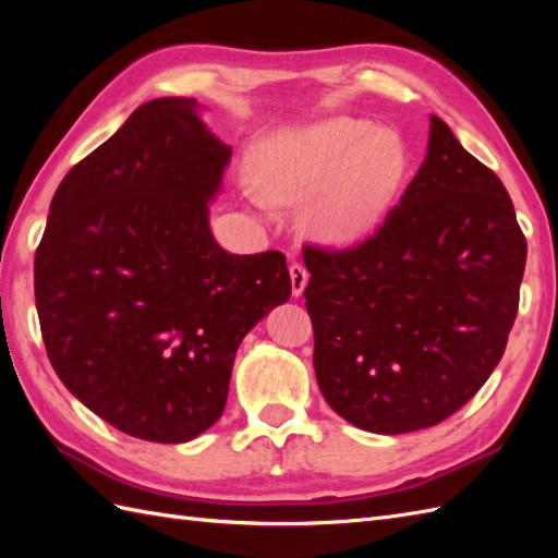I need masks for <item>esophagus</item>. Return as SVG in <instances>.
<instances>
[{
    "mask_svg": "<svg viewBox=\"0 0 558 558\" xmlns=\"http://www.w3.org/2000/svg\"><path fill=\"white\" fill-rule=\"evenodd\" d=\"M290 280H292V294L294 298H302V292L306 288V282H310V270H306L302 264H294L290 266Z\"/></svg>",
    "mask_w": 558,
    "mask_h": 558,
    "instance_id": "34e87169",
    "label": "esophagus"
}]
</instances>
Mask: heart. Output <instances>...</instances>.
Listing matches in <instances>:
<instances>
[{
	"label": "heart",
	"mask_w": 558,
	"mask_h": 558,
	"mask_svg": "<svg viewBox=\"0 0 558 558\" xmlns=\"http://www.w3.org/2000/svg\"><path fill=\"white\" fill-rule=\"evenodd\" d=\"M408 174V146L396 129L357 117L282 126L256 146L258 189L246 198L294 204L306 195L304 222L328 244H354L384 220Z\"/></svg>",
	"instance_id": "heart-1"
}]
</instances>
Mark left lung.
<instances>
[{"label":"left lung","mask_w":558,"mask_h":558,"mask_svg":"<svg viewBox=\"0 0 558 558\" xmlns=\"http://www.w3.org/2000/svg\"><path fill=\"white\" fill-rule=\"evenodd\" d=\"M527 244L487 165L432 114L420 172L360 246H304L314 372L342 420L374 434L458 412L501 362Z\"/></svg>","instance_id":"8db88e82"}]
</instances>
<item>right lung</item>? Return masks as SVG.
Instances as JSON below:
<instances>
[{"instance_id": "add662e5", "label": "right lung", "mask_w": 558, "mask_h": 558, "mask_svg": "<svg viewBox=\"0 0 558 558\" xmlns=\"http://www.w3.org/2000/svg\"><path fill=\"white\" fill-rule=\"evenodd\" d=\"M230 156L194 98L144 102L69 170L35 252L57 376L144 441L184 444L216 424L242 338L290 300L286 256H236L210 232Z\"/></svg>"}]
</instances>
